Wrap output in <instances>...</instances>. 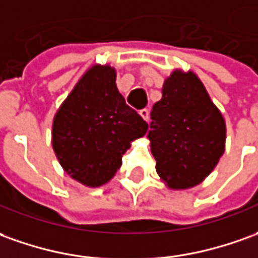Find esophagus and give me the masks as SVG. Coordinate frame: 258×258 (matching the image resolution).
Listing matches in <instances>:
<instances>
[{"label": "esophagus", "instance_id": "obj_1", "mask_svg": "<svg viewBox=\"0 0 258 258\" xmlns=\"http://www.w3.org/2000/svg\"><path fill=\"white\" fill-rule=\"evenodd\" d=\"M139 113H140V116L145 119V120H149V116H150V112H149V109H147V108H145V109H140Z\"/></svg>", "mask_w": 258, "mask_h": 258}]
</instances>
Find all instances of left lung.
Returning <instances> with one entry per match:
<instances>
[{
    "mask_svg": "<svg viewBox=\"0 0 258 258\" xmlns=\"http://www.w3.org/2000/svg\"><path fill=\"white\" fill-rule=\"evenodd\" d=\"M150 116L147 138L160 178L173 189L200 184L218 164L226 140L225 119L200 78L175 70Z\"/></svg>",
    "mask_w": 258,
    "mask_h": 258,
    "instance_id": "1",
    "label": "left lung"
}]
</instances>
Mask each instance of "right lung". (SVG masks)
Here are the masks:
<instances>
[{
  "label": "right lung",
  "instance_id": "obj_1",
  "mask_svg": "<svg viewBox=\"0 0 258 258\" xmlns=\"http://www.w3.org/2000/svg\"><path fill=\"white\" fill-rule=\"evenodd\" d=\"M111 66H94L80 78L53 120V150L64 171L87 186L115 175L131 142L149 125L126 105Z\"/></svg>",
  "mask_w": 258,
  "mask_h": 258
}]
</instances>
